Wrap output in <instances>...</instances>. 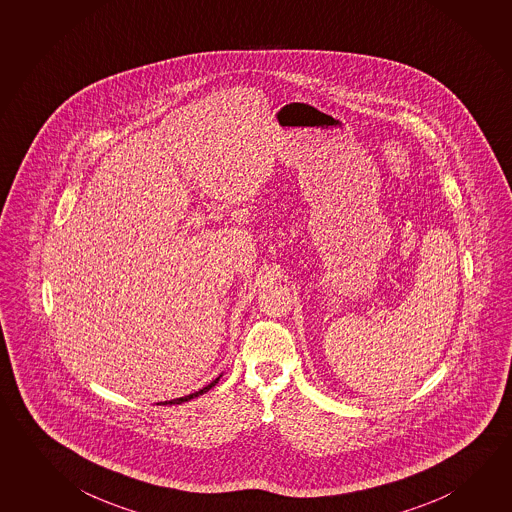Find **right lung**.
<instances>
[{
	"instance_id": "right-lung-1",
	"label": "right lung",
	"mask_w": 512,
	"mask_h": 512,
	"mask_svg": "<svg viewBox=\"0 0 512 512\" xmlns=\"http://www.w3.org/2000/svg\"><path fill=\"white\" fill-rule=\"evenodd\" d=\"M220 377H222V373L214 379L213 382H209L207 386H204L202 390L195 391V393H189L186 397H178V399L166 400V402H158V404H182V402H187V400L195 399V397H200V395H204L205 391L211 390L213 386H216V382L220 381Z\"/></svg>"
}]
</instances>
